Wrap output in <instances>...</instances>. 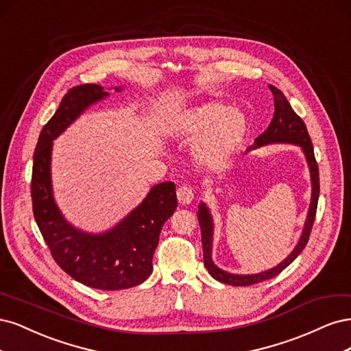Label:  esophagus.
<instances>
[{
    "label": "esophagus",
    "instance_id": "esophagus-1",
    "mask_svg": "<svg viewBox=\"0 0 351 351\" xmlns=\"http://www.w3.org/2000/svg\"><path fill=\"white\" fill-rule=\"evenodd\" d=\"M176 194L180 204H189V202L194 199V189L188 185H180L176 191Z\"/></svg>",
    "mask_w": 351,
    "mask_h": 351
}]
</instances>
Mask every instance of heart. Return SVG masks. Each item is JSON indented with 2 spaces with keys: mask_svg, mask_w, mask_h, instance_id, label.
Returning a JSON list of instances; mask_svg holds the SVG:
<instances>
[{
  "mask_svg": "<svg viewBox=\"0 0 351 351\" xmlns=\"http://www.w3.org/2000/svg\"><path fill=\"white\" fill-rule=\"evenodd\" d=\"M176 130L188 138H198L195 159L207 167H220L239 145L246 134V119L239 110L220 101H207L185 110Z\"/></svg>",
  "mask_w": 351,
  "mask_h": 351,
  "instance_id": "1",
  "label": "heart"
}]
</instances>
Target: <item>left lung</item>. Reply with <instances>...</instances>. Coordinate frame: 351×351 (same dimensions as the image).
Masks as SVG:
<instances>
[{"instance_id": "obj_1", "label": "left lung", "mask_w": 351, "mask_h": 351, "mask_svg": "<svg viewBox=\"0 0 351 351\" xmlns=\"http://www.w3.org/2000/svg\"><path fill=\"white\" fill-rule=\"evenodd\" d=\"M269 90L273 92V96H274V108H276L274 117H273V121H271V123H269V127L265 130V132H263L255 140V145L251 147V149H256V147H261V145L271 144V143H291V144L300 145L304 154H306V159H308L309 169H311L312 202H311L306 224H304L302 237H300L298 246L295 247V251H293L285 259V261H282L280 265H277L276 268L269 269V271H264V273H261V274H254V276L229 274L213 264V261H211V239H213L211 216L204 204H201L198 207L199 208L198 210V221H199V228H201L202 251H204V265L207 267L208 273L211 274L213 278H216L217 281H221V282H224V285H230V286L256 285V282H261L264 280H269V278L278 276L282 269L287 268L298 258V255L304 250V246H306L311 232H312L315 216H316V207H318L319 171H318V163H316V159H315L313 145H312L311 137L308 134L306 125H304V122L302 121V118L296 114V112L291 109L290 104L287 101L286 96L282 95L281 90H278L274 86H269Z\"/></svg>"}]
</instances>
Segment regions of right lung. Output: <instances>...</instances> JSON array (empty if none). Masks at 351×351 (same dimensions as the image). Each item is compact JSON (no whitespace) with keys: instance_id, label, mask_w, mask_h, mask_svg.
I'll return each instance as SVG.
<instances>
[{"instance_id":"1","label":"right lung","mask_w":351,"mask_h":351,"mask_svg":"<svg viewBox=\"0 0 351 351\" xmlns=\"http://www.w3.org/2000/svg\"><path fill=\"white\" fill-rule=\"evenodd\" d=\"M105 96L108 93L97 84L75 86L65 93L60 108L40 131L33 154L30 192L33 216L55 263L88 287L122 290L138 286L150 277L160 230L175 213L178 199L173 182L156 185L143 204L115 229L96 236L77 230L64 220L52 198V140L87 106Z\"/></svg>"}]
</instances>
